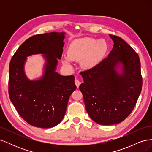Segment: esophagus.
Returning a JSON list of instances; mask_svg holds the SVG:
<instances>
[{"instance_id": "1", "label": "esophagus", "mask_w": 152, "mask_h": 152, "mask_svg": "<svg viewBox=\"0 0 152 152\" xmlns=\"http://www.w3.org/2000/svg\"><path fill=\"white\" fill-rule=\"evenodd\" d=\"M75 85H76V86H77V87L78 88V87H79V86L80 85V84H81V82H80L79 80L75 79Z\"/></svg>"}]
</instances>
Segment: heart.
<instances>
[{"instance_id": "b5f03b06", "label": "heart", "mask_w": 152, "mask_h": 152, "mask_svg": "<svg viewBox=\"0 0 152 152\" xmlns=\"http://www.w3.org/2000/svg\"><path fill=\"white\" fill-rule=\"evenodd\" d=\"M107 50V44L102 39L97 41L89 37L77 39L70 45L68 55L62 58V62L70 66L72 61H82V66L89 69L102 61Z\"/></svg>"}]
</instances>
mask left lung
<instances>
[{
    "instance_id": "left-lung-1",
    "label": "left lung",
    "mask_w": 152,
    "mask_h": 152,
    "mask_svg": "<svg viewBox=\"0 0 152 152\" xmlns=\"http://www.w3.org/2000/svg\"><path fill=\"white\" fill-rule=\"evenodd\" d=\"M113 47L96 66L80 72L79 86L87 113L100 125L118 124L134 109L142 88L138 54L119 37L110 35Z\"/></svg>"
}]
</instances>
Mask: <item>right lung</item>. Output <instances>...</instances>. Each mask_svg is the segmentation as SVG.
Here are the masks:
<instances>
[{
	"instance_id": "add662e5",
	"label": "right lung",
	"mask_w": 152,
	"mask_h": 152,
	"mask_svg": "<svg viewBox=\"0 0 152 152\" xmlns=\"http://www.w3.org/2000/svg\"><path fill=\"white\" fill-rule=\"evenodd\" d=\"M65 32L38 34L26 40L10 61L9 94L20 115L30 125L50 128L61 122L67 104L77 87L73 75L63 76L56 72L63 53ZM43 54V74L37 80L26 77L27 57Z\"/></svg>"
}]
</instances>
